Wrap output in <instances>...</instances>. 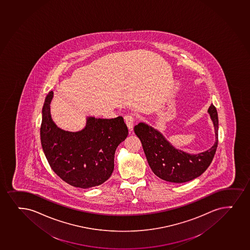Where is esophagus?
Wrapping results in <instances>:
<instances>
[{"label":"esophagus","instance_id":"34e87169","mask_svg":"<svg viewBox=\"0 0 250 250\" xmlns=\"http://www.w3.org/2000/svg\"><path fill=\"white\" fill-rule=\"evenodd\" d=\"M125 121L126 123L127 126L129 128V130H132L133 125L135 122V116L133 115H127L125 116Z\"/></svg>","mask_w":250,"mask_h":250}]
</instances>
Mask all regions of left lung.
<instances>
[{"instance_id": "left-lung-1", "label": "left lung", "mask_w": 250, "mask_h": 250, "mask_svg": "<svg viewBox=\"0 0 250 250\" xmlns=\"http://www.w3.org/2000/svg\"><path fill=\"white\" fill-rule=\"evenodd\" d=\"M208 112L214 125L216 141L209 150L195 155L176 149L162 133L146 124L135 125V135L141 140L148 164L156 176L167 182L182 183L197 178L208 169L218 142L217 109L211 104Z\"/></svg>"}]
</instances>
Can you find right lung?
I'll list each match as a JSON object with an SVG mask.
<instances>
[{"mask_svg": "<svg viewBox=\"0 0 250 250\" xmlns=\"http://www.w3.org/2000/svg\"><path fill=\"white\" fill-rule=\"evenodd\" d=\"M53 96V92H49L45 100L40 129L42 146L51 168L75 188L103 184L114 170L116 148L128 135L123 117H88L84 129L66 131L57 126L51 117Z\"/></svg>", "mask_w": 250, "mask_h": 250, "instance_id": "obj_1", "label": "right lung"}]
</instances>
